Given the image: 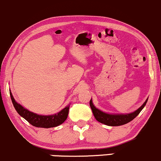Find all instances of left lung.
Masks as SVG:
<instances>
[{"mask_svg": "<svg viewBox=\"0 0 161 161\" xmlns=\"http://www.w3.org/2000/svg\"><path fill=\"white\" fill-rule=\"evenodd\" d=\"M147 100H148V98L145 100V102L142 104L141 107H139L138 109L135 110L133 113H125V114H112V113H107L101 111L100 109H97L93 105L92 99L90 101V106L95 119L98 122L109 126H119L122 125L127 124L128 122H131V120L134 119L135 117L141 113V111L143 109L144 106H145Z\"/></svg>", "mask_w": 161, "mask_h": 161, "instance_id": "8db88e82", "label": "left lung"}]
</instances>
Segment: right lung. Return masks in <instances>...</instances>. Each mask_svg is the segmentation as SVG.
<instances>
[{
  "label": "right lung",
  "mask_w": 161,
  "mask_h": 161,
  "mask_svg": "<svg viewBox=\"0 0 161 161\" xmlns=\"http://www.w3.org/2000/svg\"><path fill=\"white\" fill-rule=\"evenodd\" d=\"M10 95L14 108L17 110L18 114L22 116L23 118H24L27 122H30L32 125L35 126V127L45 128V129L56 127V126H58L61 124H62L68 118L70 105L67 106L66 107H64V109H61L60 112L55 113V114L42 115L30 112V110H28L26 108L23 107V106H21L19 103H18L13 97L10 90Z\"/></svg>",
  "instance_id": "right-lung-1"
}]
</instances>
